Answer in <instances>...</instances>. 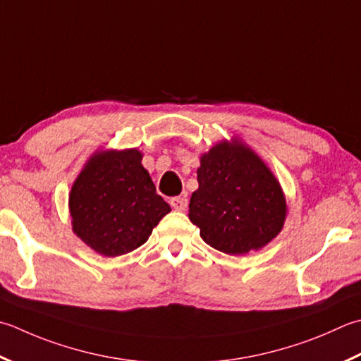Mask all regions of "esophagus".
<instances>
[{
  "label": "esophagus",
  "instance_id": "obj_1",
  "mask_svg": "<svg viewBox=\"0 0 361 361\" xmlns=\"http://www.w3.org/2000/svg\"><path fill=\"white\" fill-rule=\"evenodd\" d=\"M169 203H171V207L173 209H178V211H185L188 208L186 197H172V199L169 200Z\"/></svg>",
  "mask_w": 361,
  "mask_h": 361
}]
</instances>
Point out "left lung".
I'll return each instance as SVG.
<instances>
[{
  "label": "left lung",
  "instance_id": "8db88e82",
  "mask_svg": "<svg viewBox=\"0 0 361 361\" xmlns=\"http://www.w3.org/2000/svg\"><path fill=\"white\" fill-rule=\"evenodd\" d=\"M197 181L189 219L213 249L243 255L259 250L283 228L286 200L280 183L239 139L222 140L202 154Z\"/></svg>",
  "mask_w": 361,
  "mask_h": 361
}]
</instances>
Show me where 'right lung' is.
Wrapping results in <instances>:
<instances>
[{"instance_id":"1","label":"right lung","mask_w":361,"mask_h":361,"mask_svg":"<svg viewBox=\"0 0 361 361\" xmlns=\"http://www.w3.org/2000/svg\"><path fill=\"white\" fill-rule=\"evenodd\" d=\"M140 161L136 148L97 152L70 190L73 231L100 255L137 249L171 211Z\"/></svg>"}]
</instances>
